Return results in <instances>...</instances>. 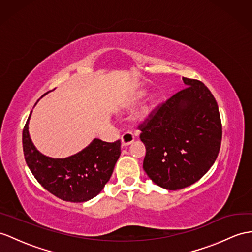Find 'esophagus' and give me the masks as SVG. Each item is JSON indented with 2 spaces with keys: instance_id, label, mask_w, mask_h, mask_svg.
<instances>
[{
  "instance_id": "34e87169",
  "label": "esophagus",
  "mask_w": 252,
  "mask_h": 252,
  "mask_svg": "<svg viewBox=\"0 0 252 252\" xmlns=\"http://www.w3.org/2000/svg\"><path fill=\"white\" fill-rule=\"evenodd\" d=\"M122 145L123 146H128L130 145L133 141H134V134L130 131H127L125 133H123L122 136Z\"/></svg>"
}]
</instances>
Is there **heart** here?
I'll use <instances>...</instances> for the list:
<instances>
[{"mask_svg": "<svg viewBox=\"0 0 252 252\" xmlns=\"http://www.w3.org/2000/svg\"><path fill=\"white\" fill-rule=\"evenodd\" d=\"M144 96V94H142V93H140V94H137L136 96L133 97V99H132V101L133 102H137L138 100H140L141 98H142ZM151 106H149V105H145V106H143L142 108H141L139 111L137 112V119L139 120V121H145V120H147L149 119V116H150V114H151Z\"/></svg>", "mask_w": 252, "mask_h": 252, "instance_id": "heart-1", "label": "heart"}]
</instances>
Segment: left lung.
I'll return each mask as SVG.
<instances>
[{
  "mask_svg": "<svg viewBox=\"0 0 252 252\" xmlns=\"http://www.w3.org/2000/svg\"><path fill=\"white\" fill-rule=\"evenodd\" d=\"M183 81L186 88L139 126L146 149L143 169L168 190L198 182L214 164L221 144V120L211 91L199 80Z\"/></svg>",
  "mask_w": 252,
  "mask_h": 252,
  "instance_id": "obj_1",
  "label": "left lung"
}]
</instances>
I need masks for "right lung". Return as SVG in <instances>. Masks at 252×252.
Returning a JSON list of instances; mask_svg holds the SVG:
<instances>
[{"label":"right lung","instance_id":"add662e5","mask_svg":"<svg viewBox=\"0 0 252 252\" xmlns=\"http://www.w3.org/2000/svg\"><path fill=\"white\" fill-rule=\"evenodd\" d=\"M31 114L32 111L24 126L22 143L24 158L35 179L49 192L64 201L80 203L95 198L113 173L121 155V141L109 143L95 138L75 155L48 157L41 154L31 140Z\"/></svg>","mask_w":252,"mask_h":252}]
</instances>
